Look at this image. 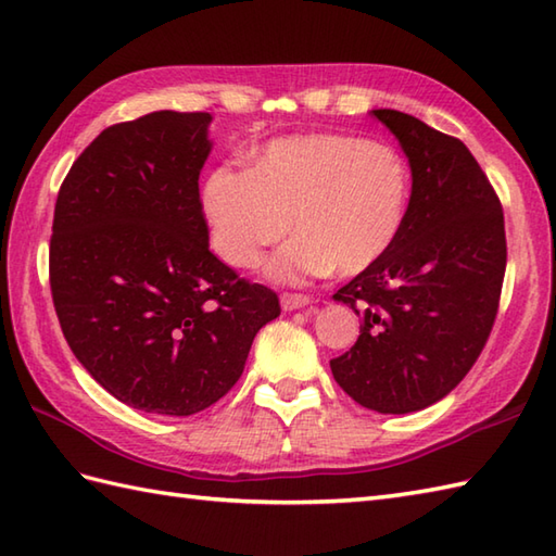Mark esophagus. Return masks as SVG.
<instances>
[{
	"mask_svg": "<svg viewBox=\"0 0 556 556\" xmlns=\"http://www.w3.org/2000/svg\"><path fill=\"white\" fill-rule=\"evenodd\" d=\"M313 299L305 296V293H281V308L285 311H299V308H305V305H311Z\"/></svg>",
	"mask_w": 556,
	"mask_h": 556,
	"instance_id": "1",
	"label": "esophagus"
}]
</instances>
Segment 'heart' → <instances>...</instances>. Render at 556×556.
Returning a JSON list of instances; mask_svg holds the SVG:
<instances>
[{"instance_id":"1","label":"heart","mask_w":556,"mask_h":556,"mask_svg":"<svg viewBox=\"0 0 556 556\" xmlns=\"http://www.w3.org/2000/svg\"><path fill=\"white\" fill-rule=\"evenodd\" d=\"M408 200L399 150L349 134L277 138L251 169L224 164L203 186L210 243L227 265L253 267L296 233L267 265L281 281L368 269L396 241Z\"/></svg>"}]
</instances>
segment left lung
<instances>
[{
  "label": "left lung",
  "mask_w": 556,
  "mask_h": 556,
  "mask_svg": "<svg viewBox=\"0 0 556 556\" xmlns=\"http://www.w3.org/2000/svg\"><path fill=\"white\" fill-rule=\"evenodd\" d=\"M372 116L399 138L413 188L392 248L334 293L363 332L329 368L361 406L410 413L452 392L488 344L506 271L504 212L458 138L396 110Z\"/></svg>",
  "instance_id": "obj_1"
}]
</instances>
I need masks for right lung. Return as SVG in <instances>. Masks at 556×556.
Wrapping results in <instances>:
<instances>
[{"mask_svg": "<svg viewBox=\"0 0 556 556\" xmlns=\"http://www.w3.org/2000/svg\"><path fill=\"white\" fill-rule=\"evenodd\" d=\"M207 112H150L92 140L54 205L50 289L66 344L108 392L193 416L239 382L277 293L210 251Z\"/></svg>", "mask_w": 556, "mask_h": 556, "instance_id": "obj_1", "label": "right lung"}]
</instances>
